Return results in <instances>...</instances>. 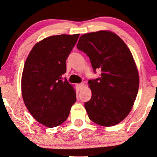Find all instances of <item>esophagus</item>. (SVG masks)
I'll list each match as a JSON object with an SVG mask.
<instances>
[{"mask_svg": "<svg viewBox=\"0 0 157 157\" xmlns=\"http://www.w3.org/2000/svg\"><path fill=\"white\" fill-rule=\"evenodd\" d=\"M84 86V83H79L77 85V87H78V88L79 89V90H81L83 88Z\"/></svg>", "mask_w": 157, "mask_h": 157, "instance_id": "1", "label": "esophagus"}]
</instances>
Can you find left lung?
<instances>
[{
    "label": "left lung",
    "mask_w": 157,
    "mask_h": 157,
    "mask_svg": "<svg viewBox=\"0 0 157 157\" xmlns=\"http://www.w3.org/2000/svg\"><path fill=\"white\" fill-rule=\"evenodd\" d=\"M77 48L88 56L94 73L100 77L88 81L92 97L85 103L88 117L104 127L124 119L136 98L139 76L129 48L115 33L100 30L84 34Z\"/></svg>",
    "instance_id": "1"
}]
</instances>
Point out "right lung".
Listing matches in <instances>:
<instances>
[{
    "mask_svg": "<svg viewBox=\"0 0 157 157\" xmlns=\"http://www.w3.org/2000/svg\"><path fill=\"white\" fill-rule=\"evenodd\" d=\"M78 37L75 34L44 38L34 46L25 60L21 78L23 99L33 117L47 127L65 122L76 101L72 86L62 76Z\"/></svg>",
    "mask_w": 157,
    "mask_h": 157,
    "instance_id": "right-lung-1",
    "label": "right lung"
}]
</instances>
